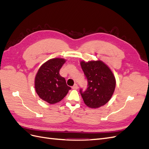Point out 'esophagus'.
Wrapping results in <instances>:
<instances>
[{"mask_svg":"<svg viewBox=\"0 0 149 149\" xmlns=\"http://www.w3.org/2000/svg\"><path fill=\"white\" fill-rule=\"evenodd\" d=\"M78 88V85L76 84H74L73 86L72 87V89H77Z\"/></svg>","mask_w":149,"mask_h":149,"instance_id":"1","label":"esophagus"}]
</instances>
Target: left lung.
<instances>
[{
  "label": "left lung",
  "instance_id": "obj_1",
  "mask_svg": "<svg viewBox=\"0 0 149 149\" xmlns=\"http://www.w3.org/2000/svg\"><path fill=\"white\" fill-rule=\"evenodd\" d=\"M80 65L88 81V87L81 94L86 105L96 109L109 101L116 88V78L112 71L101 60L80 61Z\"/></svg>",
  "mask_w": 149,
  "mask_h": 149
}]
</instances>
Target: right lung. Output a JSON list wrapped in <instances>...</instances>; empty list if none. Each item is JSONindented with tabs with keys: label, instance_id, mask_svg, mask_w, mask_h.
<instances>
[{
	"label": "right lung",
	"instance_id": "add662e5",
	"mask_svg": "<svg viewBox=\"0 0 149 149\" xmlns=\"http://www.w3.org/2000/svg\"><path fill=\"white\" fill-rule=\"evenodd\" d=\"M66 61L64 58H52L42 65L36 74V93L40 99L51 104L61 101L71 89L67 86L65 79L59 74L60 70Z\"/></svg>",
	"mask_w": 149,
	"mask_h": 149
}]
</instances>
